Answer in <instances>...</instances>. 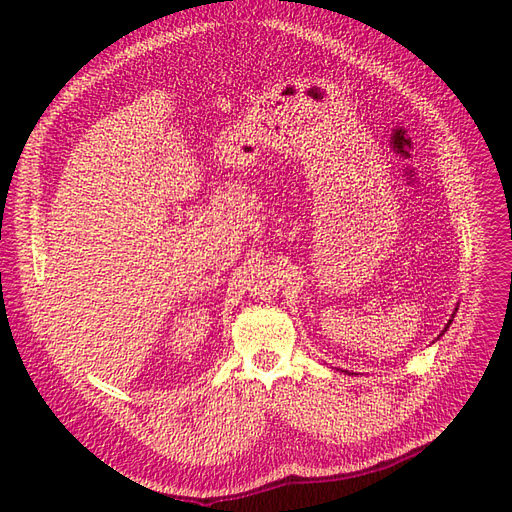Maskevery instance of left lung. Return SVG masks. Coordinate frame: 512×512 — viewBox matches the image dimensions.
Segmentation results:
<instances>
[{
  "label": "left lung",
  "instance_id": "1",
  "mask_svg": "<svg viewBox=\"0 0 512 512\" xmlns=\"http://www.w3.org/2000/svg\"><path fill=\"white\" fill-rule=\"evenodd\" d=\"M448 324H451V320H448Z\"/></svg>",
  "mask_w": 512,
  "mask_h": 512
}]
</instances>
